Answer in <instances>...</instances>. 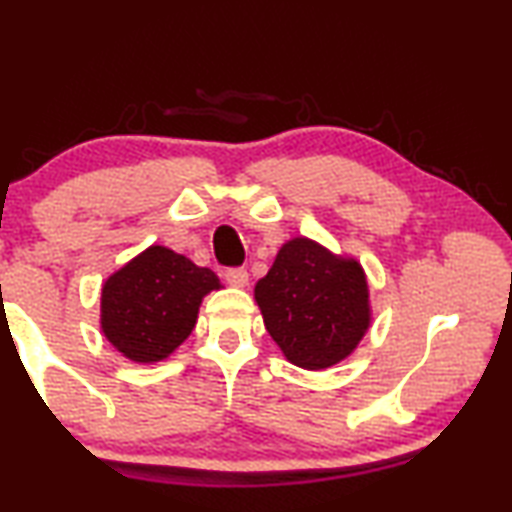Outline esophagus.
Returning a JSON list of instances; mask_svg holds the SVG:
<instances>
[{
  "label": "esophagus",
  "mask_w": 512,
  "mask_h": 512,
  "mask_svg": "<svg viewBox=\"0 0 512 512\" xmlns=\"http://www.w3.org/2000/svg\"><path fill=\"white\" fill-rule=\"evenodd\" d=\"M226 282L235 289H244L249 284V272L244 268H230L226 270Z\"/></svg>",
  "instance_id": "esophagus-1"
}]
</instances>
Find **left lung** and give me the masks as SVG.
<instances>
[{"label":"left lung","instance_id":"left-lung-1","mask_svg":"<svg viewBox=\"0 0 512 512\" xmlns=\"http://www.w3.org/2000/svg\"><path fill=\"white\" fill-rule=\"evenodd\" d=\"M254 298L286 361L305 370L345 361L373 321L361 263L310 237L282 244L268 275L256 282Z\"/></svg>","mask_w":512,"mask_h":512}]
</instances>
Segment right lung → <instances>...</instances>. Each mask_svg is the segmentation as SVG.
Here are the masks:
<instances>
[{"label":"right lung","mask_w":512,"mask_h":512,"mask_svg":"<svg viewBox=\"0 0 512 512\" xmlns=\"http://www.w3.org/2000/svg\"><path fill=\"white\" fill-rule=\"evenodd\" d=\"M219 289V277L209 268L151 244L107 277L100 328L125 359L158 363L191 335L202 298Z\"/></svg>","instance_id":"1"}]
</instances>
